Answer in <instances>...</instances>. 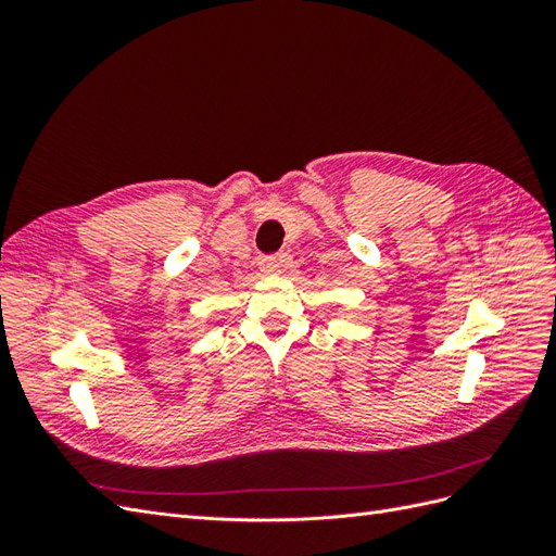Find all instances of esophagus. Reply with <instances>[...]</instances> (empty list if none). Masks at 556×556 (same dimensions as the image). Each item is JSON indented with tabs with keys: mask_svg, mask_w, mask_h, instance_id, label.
<instances>
[{
	"mask_svg": "<svg viewBox=\"0 0 556 556\" xmlns=\"http://www.w3.org/2000/svg\"><path fill=\"white\" fill-rule=\"evenodd\" d=\"M260 268H262V274L276 276V274H280V262L276 257H264V260H260Z\"/></svg>",
	"mask_w": 556,
	"mask_h": 556,
	"instance_id": "obj_1",
	"label": "esophagus"
}]
</instances>
